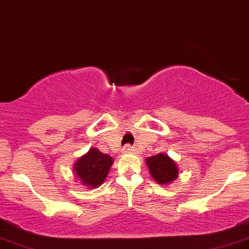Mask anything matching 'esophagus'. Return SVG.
<instances>
[{
  "mask_svg": "<svg viewBox=\"0 0 249 249\" xmlns=\"http://www.w3.org/2000/svg\"><path fill=\"white\" fill-rule=\"evenodd\" d=\"M122 151H123V153H133L136 149H134L133 147H131L130 145H125L124 147H123Z\"/></svg>",
  "mask_w": 249,
  "mask_h": 249,
  "instance_id": "obj_1",
  "label": "esophagus"
}]
</instances>
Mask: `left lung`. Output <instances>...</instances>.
Instances as JSON below:
<instances>
[{
  "mask_svg": "<svg viewBox=\"0 0 249 249\" xmlns=\"http://www.w3.org/2000/svg\"><path fill=\"white\" fill-rule=\"evenodd\" d=\"M151 176L159 184H169L174 179L178 178V168L175 161L167 154L159 153L158 155L146 159Z\"/></svg>",
  "mask_w": 249,
  "mask_h": 249,
  "instance_id": "obj_1",
  "label": "left lung"
}]
</instances>
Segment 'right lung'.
I'll list each match as a JSON object with an SVG mask.
<instances>
[{"label":"right lung","instance_id":"obj_1","mask_svg":"<svg viewBox=\"0 0 249 249\" xmlns=\"http://www.w3.org/2000/svg\"><path fill=\"white\" fill-rule=\"evenodd\" d=\"M113 159L110 155L102 153L97 148L92 147L88 153L82 155L74 163V172L81 183L89 189L97 188L106 179Z\"/></svg>","mask_w":249,"mask_h":249}]
</instances>
